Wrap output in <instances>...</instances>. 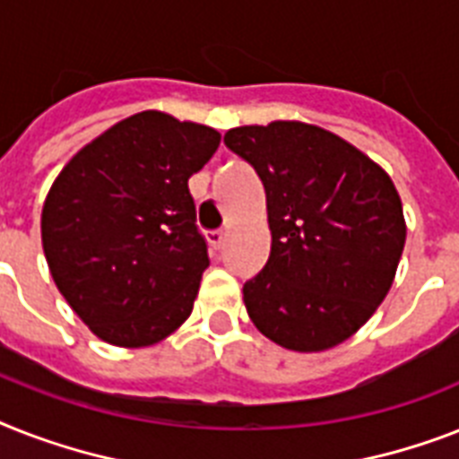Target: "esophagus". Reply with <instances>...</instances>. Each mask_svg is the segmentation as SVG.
I'll return each instance as SVG.
<instances>
[{
	"label": "esophagus",
	"mask_w": 459,
	"mask_h": 459,
	"mask_svg": "<svg viewBox=\"0 0 459 459\" xmlns=\"http://www.w3.org/2000/svg\"><path fill=\"white\" fill-rule=\"evenodd\" d=\"M207 240H210L212 249H221L223 240H226V233L223 230H212V233H207Z\"/></svg>",
	"instance_id": "obj_1"
}]
</instances>
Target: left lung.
Returning a JSON list of instances; mask_svg holds the SVG:
<instances>
[{
    "label": "left lung",
    "mask_w": 459,
    "mask_h": 459,
    "mask_svg": "<svg viewBox=\"0 0 459 459\" xmlns=\"http://www.w3.org/2000/svg\"><path fill=\"white\" fill-rule=\"evenodd\" d=\"M266 191L271 255L242 299L271 342L311 353L351 337L385 301L405 245L403 204L385 169L304 122L223 136Z\"/></svg>",
    "instance_id": "8db88e82"
}]
</instances>
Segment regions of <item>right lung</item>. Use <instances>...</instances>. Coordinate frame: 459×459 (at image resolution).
I'll use <instances>...</instances> for the list:
<instances>
[{"mask_svg": "<svg viewBox=\"0 0 459 459\" xmlns=\"http://www.w3.org/2000/svg\"><path fill=\"white\" fill-rule=\"evenodd\" d=\"M221 134L143 110L82 148L42 210V247L56 288L108 344L139 349L193 311L207 242L188 178Z\"/></svg>", "mask_w": 459, "mask_h": 459, "instance_id": "1", "label": "right lung"}]
</instances>
